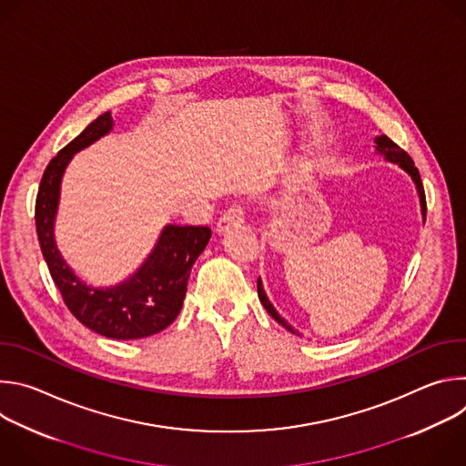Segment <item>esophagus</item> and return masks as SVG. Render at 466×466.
Masks as SVG:
<instances>
[{
    "label": "esophagus",
    "mask_w": 466,
    "mask_h": 466,
    "mask_svg": "<svg viewBox=\"0 0 466 466\" xmlns=\"http://www.w3.org/2000/svg\"><path fill=\"white\" fill-rule=\"evenodd\" d=\"M241 223H243V208H241V207H232V208H228V210L219 218L216 230H218L219 234H223V232H227V230H230L232 227H238V225H241Z\"/></svg>",
    "instance_id": "obj_1"
}]
</instances>
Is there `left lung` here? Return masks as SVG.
<instances>
[{
  "label": "left lung",
  "mask_w": 466,
  "mask_h": 466,
  "mask_svg": "<svg viewBox=\"0 0 466 466\" xmlns=\"http://www.w3.org/2000/svg\"><path fill=\"white\" fill-rule=\"evenodd\" d=\"M374 151L378 153V155H381L383 157V160L385 162H390V164H396L398 167L400 169H404L410 177H411V180H413V184H415V187H417V193H419V203H420V212H422V218H426V197H424V186H422V180H420V175H419V169L415 167V164H413V160H411V157L404 151V149H400L398 147L394 142H390L385 135H381V137H376L374 138ZM258 299H259V302H261V306L268 309V313L280 324V326H284L288 331H291V334H297V336H300V331L299 329H295L279 311H277V308L269 302V297L265 295V291H263V284H261V279H258Z\"/></svg>",
  "instance_id": "8db88e82"
}]
</instances>
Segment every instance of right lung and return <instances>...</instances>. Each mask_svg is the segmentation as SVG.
Returning <instances> with one entry per match:
<instances>
[{
    "label": "right lung",
    "mask_w": 466,
    "mask_h": 466,
    "mask_svg": "<svg viewBox=\"0 0 466 466\" xmlns=\"http://www.w3.org/2000/svg\"><path fill=\"white\" fill-rule=\"evenodd\" d=\"M114 128L110 112L94 119L44 171L36 197V234L51 279L70 311L86 328L108 339H142L158 334L180 313L195 259L207 248L212 230L167 223L140 268L114 286H90L64 259L55 223L66 167L76 153L90 147Z\"/></svg>",
    "instance_id": "add662e5"
}]
</instances>
